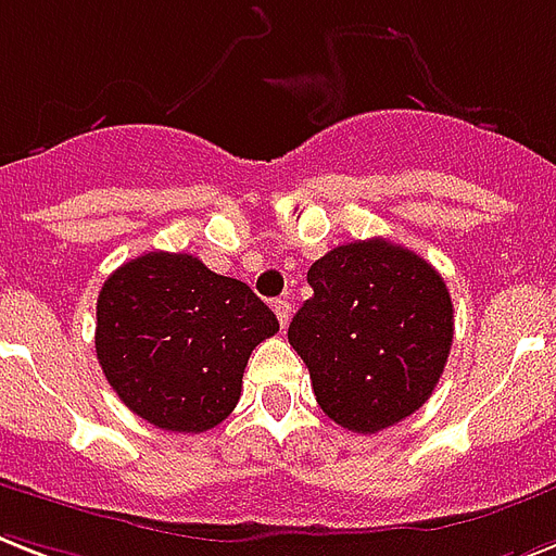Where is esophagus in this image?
<instances>
[{"instance_id": "esophagus-1", "label": "esophagus", "mask_w": 556, "mask_h": 556, "mask_svg": "<svg viewBox=\"0 0 556 556\" xmlns=\"http://www.w3.org/2000/svg\"><path fill=\"white\" fill-rule=\"evenodd\" d=\"M273 309H275V315H278V324H281V327H287V324H290V318H292V304L290 301H275L273 304Z\"/></svg>"}]
</instances>
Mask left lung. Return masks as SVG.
I'll return each mask as SVG.
<instances>
[{
	"label": "left lung",
	"mask_w": 556,
	"mask_h": 556,
	"mask_svg": "<svg viewBox=\"0 0 556 556\" xmlns=\"http://www.w3.org/2000/svg\"><path fill=\"white\" fill-rule=\"evenodd\" d=\"M290 324L315 399L336 425L379 433L428 402L454 341V304L442 275L384 238L318 257Z\"/></svg>",
	"instance_id": "1"
}]
</instances>
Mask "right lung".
I'll use <instances>...</instances> for the list:
<instances>
[{
	"label": "right lung",
	"mask_w": 556,
	"mask_h": 556,
	"mask_svg": "<svg viewBox=\"0 0 556 556\" xmlns=\"http://www.w3.org/2000/svg\"><path fill=\"white\" fill-rule=\"evenodd\" d=\"M278 318L238 278L186 252H146L109 275L97 299V358L154 428L203 433L235 410L252 350Z\"/></svg>",
	"instance_id": "add662e5"
}]
</instances>
